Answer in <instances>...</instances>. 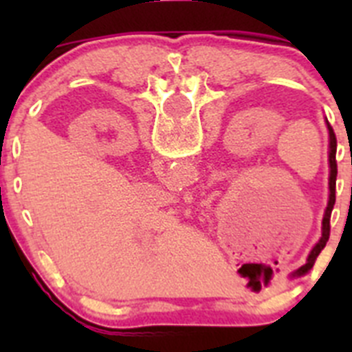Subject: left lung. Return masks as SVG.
Here are the masks:
<instances>
[{"label": "left lung", "mask_w": 352, "mask_h": 352, "mask_svg": "<svg viewBox=\"0 0 352 352\" xmlns=\"http://www.w3.org/2000/svg\"><path fill=\"white\" fill-rule=\"evenodd\" d=\"M328 130H329V201H328V206H326L324 211V217H322V236L319 239V243L312 248L310 252L309 259L307 263L298 270L294 275H305V273H309L310 268L314 266L316 263L317 256L321 254L322 248L326 247V241L329 238V217H331V210H333V204H335V188H337V138H335V132L331 129V125L328 123ZM352 162V158H351Z\"/></svg>", "instance_id": "obj_1"}]
</instances>
